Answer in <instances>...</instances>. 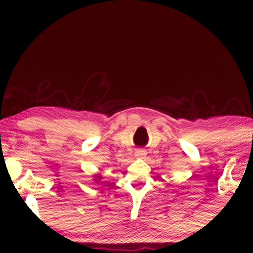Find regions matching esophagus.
I'll use <instances>...</instances> for the list:
<instances>
[{
    "label": "esophagus",
    "instance_id": "1",
    "mask_svg": "<svg viewBox=\"0 0 253 253\" xmlns=\"http://www.w3.org/2000/svg\"><path fill=\"white\" fill-rule=\"evenodd\" d=\"M145 155H146V152L144 150H137L134 152V157L138 158V159H144Z\"/></svg>",
    "mask_w": 253,
    "mask_h": 253
}]
</instances>
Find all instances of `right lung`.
I'll return each instance as SVG.
<instances>
[{
    "label": "right lung",
    "instance_id": "1",
    "mask_svg": "<svg viewBox=\"0 0 253 253\" xmlns=\"http://www.w3.org/2000/svg\"><path fill=\"white\" fill-rule=\"evenodd\" d=\"M96 177H98V179H101V176H96Z\"/></svg>",
    "mask_w": 253,
    "mask_h": 253
}]
</instances>
